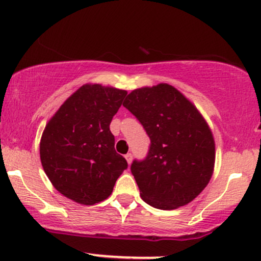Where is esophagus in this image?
Masks as SVG:
<instances>
[{
  "mask_svg": "<svg viewBox=\"0 0 261 261\" xmlns=\"http://www.w3.org/2000/svg\"><path fill=\"white\" fill-rule=\"evenodd\" d=\"M125 158H126V162L128 164H131V162H133V154L131 153H127L125 154Z\"/></svg>",
  "mask_w": 261,
  "mask_h": 261,
  "instance_id": "1",
  "label": "esophagus"
}]
</instances>
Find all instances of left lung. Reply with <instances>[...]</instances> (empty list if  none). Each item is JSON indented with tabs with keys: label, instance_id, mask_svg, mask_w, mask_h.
Returning <instances> with one entry per match:
<instances>
[{
	"label": "left lung",
	"instance_id": "left-lung-1",
	"mask_svg": "<svg viewBox=\"0 0 261 261\" xmlns=\"http://www.w3.org/2000/svg\"><path fill=\"white\" fill-rule=\"evenodd\" d=\"M147 133L151 146L131 173L152 207L174 210L193 201L214 173L215 140L196 107L168 83L135 89L122 103Z\"/></svg>",
	"mask_w": 261,
	"mask_h": 261
}]
</instances>
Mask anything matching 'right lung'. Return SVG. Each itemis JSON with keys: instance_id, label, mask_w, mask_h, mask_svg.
<instances>
[{"instance_id": "1", "label": "right lung", "mask_w": 261, "mask_h": 261, "mask_svg": "<svg viewBox=\"0 0 261 261\" xmlns=\"http://www.w3.org/2000/svg\"><path fill=\"white\" fill-rule=\"evenodd\" d=\"M126 94L124 89L86 83L47 121L40 140L41 166L67 199L81 205L103 201L127 168L109 128Z\"/></svg>"}]
</instances>
